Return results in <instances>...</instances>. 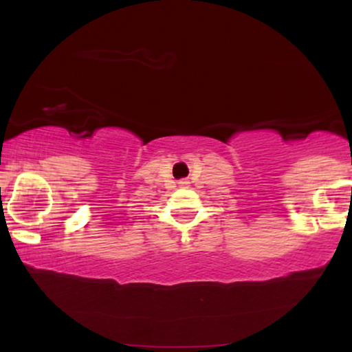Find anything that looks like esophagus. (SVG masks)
<instances>
[{
	"instance_id": "obj_1",
	"label": "esophagus",
	"mask_w": 352,
	"mask_h": 352,
	"mask_svg": "<svg viewBox=\"0 0 352 352\" xmlns=\"http://www.w3.org/2000/svg\"><path fill=\"white\" fill-rule=\"evenodd\" d=\"M179 184H180V187H187V184H188V182L182 180V182H179Z\"/></svg>"
}]
</instances>
